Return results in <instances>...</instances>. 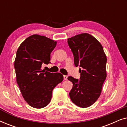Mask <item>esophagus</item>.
I'll use <instances>...</instances> for the list:
<instances>
[{"instance_id":"obj_1","label":"esophagus","mask_w":127,"mask_h":127,"mask_svg":"<svg viewBox=\"0 0 127 127\" xmlns=\"http://www.w3.org/2000/svg\"><path fill=\"white\" fill-rule=\"evenodd\" d=\"M64 79L65 80H66L67 79V76H66V75H64Z\"/></svg>"}]
</instances>
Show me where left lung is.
<instances>
[{
    "mask_svg": "<svg viewBox=\"0 0 127 127\" xmlns=\"http://www.w3.org/2000/svg\"><path fill=\"white\" fill-rule=\"evenodd\" d=\"M67 43L73 54L74 65L81 67L80 80L72 76L67 77L73 83L69 96L77 106L88 107L101 94L107 76L106 56L99 41L87 33L69 38Z\"/></svg>",
    "mask_w": 127,
    "mask_h": 127,
    "instance_id": "1",
    "label": "left lung"
}]
</instances>
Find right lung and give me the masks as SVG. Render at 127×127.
<instances>
[{
  "mask_svg": "<svg viewBox=\"0 0 127 127\" xmlns=\"http://www.w3.org/2000/svg\"><path fill=\"white\" fill-rule=\"evenodd\" d=\"M57 41L44 36L33 34L27 38L17 51L14 68L17 82L24 99L34 108L48 105L53 90L63 81L60 73H53L41 69L50 63V54Z\"/></svg>",
  "mask_w": 127,
  "mask_h": 127,
  "instance_id": "add662e5",
  "label": "right lung"
}]
</instances>
